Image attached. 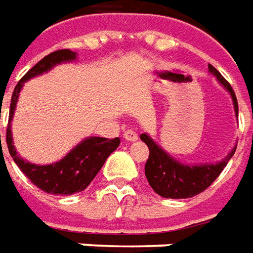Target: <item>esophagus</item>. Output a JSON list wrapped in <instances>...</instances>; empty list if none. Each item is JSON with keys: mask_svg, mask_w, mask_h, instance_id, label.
I'll return each instance as SVG.
<instances>
[{"mask_svg": "<svg viewBox=\"0 0 253 253\" xmlns=\"http://www.w3.org/2000/svg\"><path fill=\"white\" fill-rule=\"evenodd\" d=\"M124 139L128 140V142H136L137 140V133L133 129H128L124 132Z\"/></svg>", "mask_w": 253, "mask_h": 253, "instance_id": "1", "label": "esophagus"}]
</instances>
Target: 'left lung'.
I'll use <instances>...</instances> for the list:
<instances>
[{
	"label": "left lung",
	"mask_w": 253,
	"mask_h": 253,
	"mask_svg": "<svg viewBox=\"0 0 253 253\" xmlns=\"http://www.w3.org/2000/svg\"><path fill=\"white\" fill-rule=\"evenodd\" d=\"M211 74L216 77V80L230 92V96L233 99L234 111L238 117V103L234 90L222 74L213 67L208 66ZM140 139L149 147V160L144 165V173L149 180L151 189L156 191L158 196L164 198H190L194 197L204 190L208 189L212 183L215 182L220 172L224 169L229 160L234 156L237 146L230 151L224 160L216 164H201V165H187L179 163L173 157H170L167 151L161 149L158 144L147 135L142 133Z\"/></svg>",
	"instance_id": "8db88e82"
}]
</instances>
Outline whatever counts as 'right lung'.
<instances>
[{"label":"right lung","mask_w":253,"mask_h":253,"mask_svg":"<svg viewBox=\"0 0 253 253\" xmlns=\"http://www.w3.org/2000/svg\"><path fill=\"white\" fill-rule=\"evenodd\" d=\"M76 57V52L70 49H60L46 55L33 69L27 71L23 78L17 83L10 99L9 121L6 128V144L10 157L13 158V161L16 163L20 170L30 179L33 184H36L38 189H41L45 193L55 196H70L86 189L89 183L93 180V177L97 175V172L102 169L107 157L120 146V137H114V139L96 136L86 137L81 143L77 144L60 161L49 165H36L29 161H24L16 153L12 139L10 121L13 118L15 107L20 89L23 88V84L33 77L41 76L43 73L49 71L56 64L71 62Z\"/></svg>","instance_id":"1"}]
</instances>
